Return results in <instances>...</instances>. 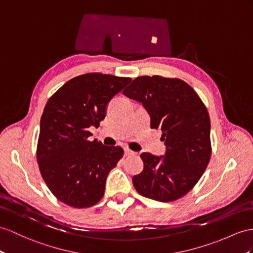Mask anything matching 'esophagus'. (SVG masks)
Wrapping results in <instances>:
<instances>
[{
  "label": "esophagus",
  "mask_w": 253,
  "mask_h": 253,
  "mask_svg": "<svg viewBox=\"0 0 253 253\" xmlns=\"http://www.w3.org/2000/svg\"><path fill=\"white\" fill-rule=\"evenodd\" d=\"M125 153L126 156H134V155H136V153H135L134 151H132L131 149H128L127 147H125Z\"/></svg>",
  "instance_id": "34e87169"
}]
</instances>
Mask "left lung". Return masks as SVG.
<instances>
[{"label":"left lung","instance_id":"1","mask_svg":"<svg viewBox=\"0 0 253 253\" xmlns=\"http://www.w3.org/2000/svg\"><path fill=\"white\" fill-rule=\"evenodd\" d=\"M123 94L143 104L151 128H161L165 156L140 155L144 169L133 177L137 192L159 202H173L195 186L211 157V119L193 88L178 78L140 76Z\"/></svg>","mask_w":253,"mask_h":253}]
</instances>
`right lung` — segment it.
Instances as JSON below:
<instances>
[{"instance_id": "add662e5", "label": "right lung", "mask_w": 253, "mask_h": 253, "mask_svg": "<svg viewBox=\"0 0 253 253\" xmlns=\"http://www.w3.org/2000/svg\"><path fill=\"white\" fill-rule=\"evenodd\" d=\"M131 82L128 77L88 73L69 80L48 100L36 159L47 187L64 204L88 208L103 198L106 178L123 149L90 141L89 127L100 126L108 102Z\"/></svg>"}]
</instances>
